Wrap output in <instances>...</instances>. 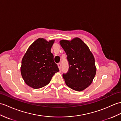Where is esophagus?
Segmentation results:
<instances>
[{
  "label": "esophagus",
  "instance_id": "34e87169",
  "mask_svg": "<svg viewBox=\"0 0 121 121\" xmlns=\"http://www.w3.org/2000/svg\"><path fill=\"white\" fill-rule=\"evenodd\" d=\"M61 63H59L58 64V68L59 69H61Z\"/></svg>",
  "mask_w": 121,
  "mask_h": 121
}]
</instances>
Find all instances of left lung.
<instances>
[{"mask_svg":"<svg viewBox=\"0 0 121 121\" xmlns=\"http://www.w3.org/2000/svg\"><path fill=\"white\" fill-rule=\"evenodd\" d=\"M59 43L67 56L69 72L63 74L66 85L77 91H82L91 85L96 75L95 59L89 48L81 39L62 40Z\"/></svg>","mask_w":121,"mask_h":121,"instance_id":"left-lung-1","label":"left lung"}]
</instances>
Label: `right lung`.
<instances>
[{"label": "right lung", "instance_id": "1", "mask_svg": "<svg viewBox=\"0 0 121 121\" xmlns=\"http://www.w3.org/2000/svg\"><path fill=\"white\" fill-rule=\"evenodd\" d=\"M55 40L39 38L31 44L22 60L21 73L23 79L33 89L46 86L55 73L59 72L51 48Z\"/></svg>", "mask_w": 121, "mask_h": 121}]
</instances>
